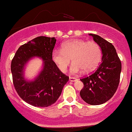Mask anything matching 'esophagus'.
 <instances>
[{"instance_id": "esophagus-1", "label": "esophagus", "mask_w": 132, "mask_h": 132, "mask_svg": "<svg viewBox=\"0 0 132 132\" xmlns=\"http://www.w3.org/2000/svg\"><path fill=\"white\" fill-rule=\"evenodd\" d=\"M77 78H74V77H70V78H69V80H70V81H76L77 80Z\"/></svg>"}]
</instances>
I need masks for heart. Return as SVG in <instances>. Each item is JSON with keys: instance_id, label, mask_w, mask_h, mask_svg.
<instances>
[{"instance_id": "heart-1", "label": "heart", "mask_w": 132, "mask_h": 132, "mask_svg": "<svg viewBox=\"0 0 132 132\" xmlns=\"http://www.w3.org/2000/svg\"><path fill=\"white\" fill-rule=\"evenodd\" d=\"M101 58V49L97 43L80 39L67 41L62 45V50L55 49L52 59L62 72H65L72 60L70 71L74 74L89 72L93 70Z\"/></svg>"}]
</instances>
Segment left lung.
I'll return each instance as SVG.
<instances>
[{"instance_id": "8db88e82", "label": "left lung", "mask_w": 132, "mask_h": 132, "mask_svg": "<svg viewBox=\"0 0 132 132\" xmlns=\"http://www.w3.org/2000/svg\"><path fill=\"white\" fill-rule=\"evenodd\" d=\"M102 51V62L96 71L80 79L84 87L81 97L87 103L98 105L109 101L117 89L121 72V62L116 49L110 42L94 34H89Z\"/></svg>"}]
</instances>
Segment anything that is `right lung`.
Here are the masks:
<instances>
[{
	"mask_svg": "<svg viewBox=\"0 0 132 132\" xmlns=\"http://www.w3.org/2000/svg\"><path fill=\"white\" fill-rule=\"evenodd\" d=\"M55 38L38 36L21 45L11 64L13 82L19 96L28 104L47 107L54 104L69 81V76L60 70L52 59ZM34 57L42 58L43 69L33 81H27L23 72L26 63Z\"/></svg>",
	"mask_w": 132,
	"mask_h": 132,
	"instance_id": "1",
	"label": "right lung"
}]
</instances>
